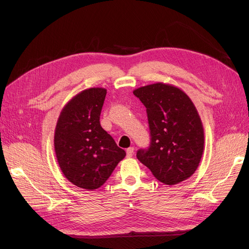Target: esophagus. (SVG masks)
<instances>
[{
	"mask_svg": "<svg viewBox=\"0 0 249 249\" xmlns=\"http://www.w3.org/2000/svg\"><path fill=\"white\" fill-rule=\"evenodd\" d=\"M134 154V147H129L126 149V157L127 158H131Z\"/></svg>",
	"mask_w": 249,
	"mask_h": 249,
	"instance_id": "esophagus-1",
	"label": "esophagus"
}]
</instances>
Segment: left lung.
<instances>
[{"instance_id": "obj_1", "label": "left lung", "mask_w": 249, "mask_h": 249, "mask_svg": "<svg viewBox=\"0 0 249 249\" xmlns=\"http://www.w3.org/2000/svg\"><path fill=\"white\" fill-rule=\"evenodd\" d=\"M144 105L150 131L148 148L137 159L165 185H176L197 169L205 144L198 112L183 90L164 83L135 89Z\"/></svg>"}]
</instances>
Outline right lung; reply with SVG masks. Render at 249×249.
<instances>
[{"label": "right lung", "instance_id": "1", "mask_svg": "<svg viewBox=\"0 0 249 249\" xmlns=\"http://www.w3.org/2000/svg\"><path fill=\"white\" fill-rule=\"evenodd\" d=\"M105 88L83 90L67 103L58 118L54 145L65 178L79 188L94 190L109 178L125 152L101 126Z\"/></svg>", "mask_w": 249, "mask_h": 249}]
</instances>
